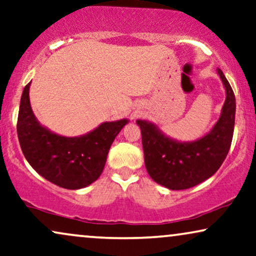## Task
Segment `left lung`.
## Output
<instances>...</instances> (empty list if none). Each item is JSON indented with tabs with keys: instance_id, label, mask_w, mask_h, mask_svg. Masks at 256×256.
<instances>
[{
	"instance_id": "left-lung-1",
	"label": "left lung",
	"mask_w": 256,
	"mask_h": 256,
	"mask_svg": "<svg viewBox=\"0 0 256 256\" xmlns=\"http://www.w3.org/2000/svg\"><path fill=\"white\" fill-rule=\"evenodd\" d=\"M226 100L221 114L208 134L193 142H179L166 136L153 122L138 119L142 130L145 166L156 184L172 190H186L210 178L226 159L233 139L235 96L230 83L218 69Z\"/></svg>"
}]
</instances>
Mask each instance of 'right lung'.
<instances>
[{
  "label": "right lung",
  "mask_w": 256,
  "mask_h": 256,
  "mask_svg": "<svg viewBox=\"0 0 256 256\" xmlns=\"http://www.w3.org/2000/svg\"><path fill=\"white\" fill-rule=\"evenodd\" d=\"M23 88L17 119V136L26 162L54 185L80 190L100 178L114 138L128 119L104 122L78 137H64L37 120L30 105L29 88Z\"/></svg>",
  "instance_id": "1"
}]
</instances>
